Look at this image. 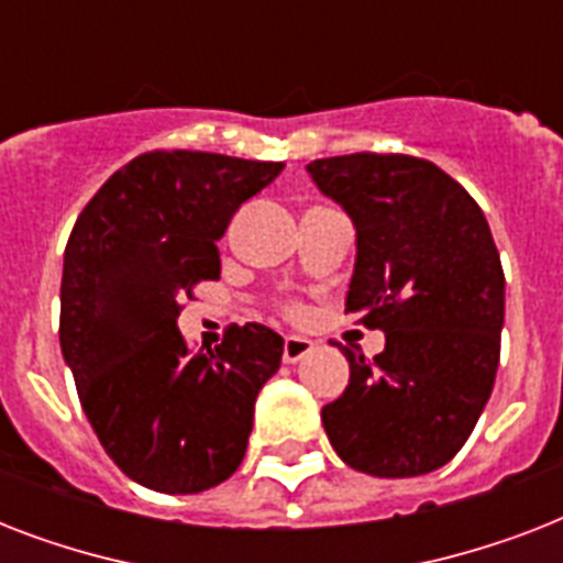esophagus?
Returning a JSON list of instances; mask_svg holds the SVG:
<instances>
[{"mask_svg": "<svg viewBox=\"0 0 563 563\" xmlns=\"http://www.w3.org/2000/svg\"><path fill=\"white\" fill-rule=\"evenodd\" d=\"M316 351V342L312 339H303V335H286V342H283V362L286 365H298L303 356Z\"/></svg>", "mask_w": 563, "mask_h": 563, "instance_id": "esophagus-1", "label": "esophagus"}]
</instances>
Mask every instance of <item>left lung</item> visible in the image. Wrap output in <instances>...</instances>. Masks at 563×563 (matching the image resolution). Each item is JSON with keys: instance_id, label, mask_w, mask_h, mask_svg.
Instances as JSON below:
<instances>
[{"instance_id": "8db88e82", "label": "left lung", "mask_w": 563, "mask_h": 563, "mask_svg": "<svg viewBox=\"0 0 563 563\" xmlns=\"http://www.w3.org/2000/svg\"><path fill=\"white\" fill-rule=\"evenodd\" d=\"M356 228L344 312L383 330L374 360L344 351L351 383L321 409L344 464L379 479L444 467L490 397L506 277L485 212L435 163L344 154L307 166Z\"/></svg>"}]
</instances>
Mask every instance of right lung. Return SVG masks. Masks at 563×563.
Returning a JSON list of instances; mask_svg holds the SVG:
<instances>
[{
    "label": "right lung",
    "instance_id": "1",
    "mask_svg": "<svg viewBox=\"0 0 563 563\" xmlns=\"http://www.w3.org/2000/svg\"><path fill=\"white\" fill-rule=\"evenodd\" d=\"M280 172L228 154H140L69 233L60 351L104 453L143 488L198 494L245 459L283 339L233 324L216 351L189 353L178 316L195 283L219 277L216 242L233 212Z\"/></svg>",
    "mask_w": 563,
    "mask_h": 563
}]
</instances>
